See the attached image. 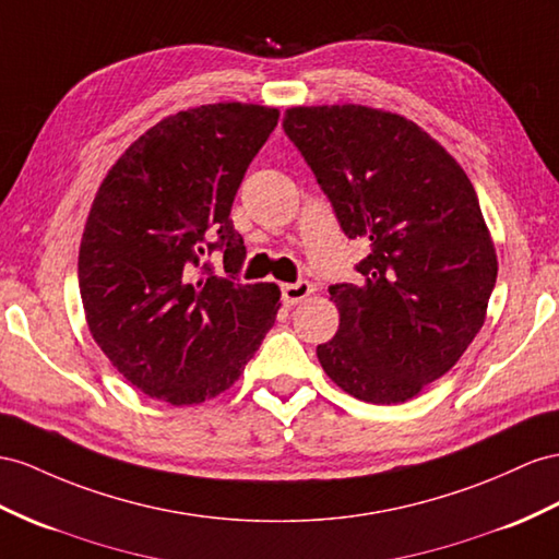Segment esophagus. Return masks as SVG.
<instances>
[{
	"label": "esophagus",
	"instance_id": "obj_1",
	"mask_svg": "<svg viewBox=\"0 0 559 559\" xmlns=\"http://www.w3.org/2000/svg\"><path fill=\"white\" fill-rule=\"evenodd\" d=\"M313 293V285L309 281H297V283H285L281 285V297L285 305H297L302 302L307 295Z\"/></svg>",
	"mask_w": 559,
	"mask_h": 559
}]
</instances>
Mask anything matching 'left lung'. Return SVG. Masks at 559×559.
Wrapping results in <instances>:
<instances>
[{
  "mask_svg": "<svg viewBox=\"0 0 559 559\" xmlns=\"http://www.w3.org/2000/svg\"><path fill=\"white\" fill-rule=\"evenodd\" d=\"M283 132L311 167L347 238L370 252L359 283L328 288L340 328L317 347L337 388L399 404L455 366L486 317L496 250L475 189L439 143L366 106L285 110Z\"/></svg>",
  "mask_w": 559,
  "mask_h": 559,
  "instance_id": "obj_1",
  "label": "left lung"
}]
</instances>
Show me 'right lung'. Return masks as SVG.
Returning <instances> with one entry per match:
<instances>
[{
  "label": "right lung",
  "mask_w": 559,
  "mask_h": 559,
  "mask_svg": "<svg viewBox=\"0 0 559 559\" xmlns=\"http://www.w3.org/2000/svg\"><path fill=\"white\" fill-rule=\"evenodd\" d=\"M276 124L278 110L264 106L181 110L141 134L98 189L80 297L96 345L139 392L171 406L217 396L274 325L281 290L238 278L248 252L231 205Z\"/></svg>",
  "instance_id": "1"
}]
</instances>
